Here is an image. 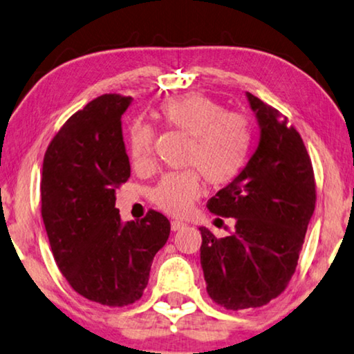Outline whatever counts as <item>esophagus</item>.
<instances>
[{
  "label": "esophagus",
  "instance_id": "obj_1",
  "mask_svg": "<svg viewBox=\"0 0 354 354\" xmlns=\"http://www.w3.org/2000/svg\"><path fill=\"white\" fill-rule=\"evenodd\" d=\"M186 226V223H183V221H171V231H179V229L181 227H184Z\"/></svg>",
  "mask_w": 354,
  "mask_h": 354
}]
</instances>
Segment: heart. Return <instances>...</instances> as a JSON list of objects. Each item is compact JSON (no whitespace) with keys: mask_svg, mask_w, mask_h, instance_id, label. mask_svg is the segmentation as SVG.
<instances>
[{"mask_svg":"<svg viewBox=\"0 0 354 354\" xmlns=\"http://www.w3.org/2000/svg\"><path fill=\"white\" fill-rule=\"evenodd\" d=\"M158 117L167 127L189 136L186 165L196 167L213 186L232 181L247 163L252 146L245 118L210 97L191 93L162 104ZM152 128L134 122L128 128L127 149L131 163L144 168L152 157ZM201 194V176L196 170L168 173L152 189V202L170 215H186Z\"/></svg>","mask_w":354,"mask_h":354,"instance_id":"heart-1","label":"heart"}]
</instances>
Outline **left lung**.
Returning <instances> with one entry per match:
<instances>
[{
	"instance_id": "left-lung-1",
	"label": "left lung",
	"mask_w": 354,
	"mask_h": 354,
	"mask_svg": "<svg viewBox=\"0 0 354 354\" xmlns=\"http://www.w3.org/2000/svg\"><path fill=\"white\" fill-rule=\"evenodd\" d=\"M260 139L242 171L208 201L215 215L236 220L218 239L201 227L207 292L227 310L258 308L276 298L295 272L316 205V184L305 144L279 112L245 93Z\"/></svg>"
}]
</instances>
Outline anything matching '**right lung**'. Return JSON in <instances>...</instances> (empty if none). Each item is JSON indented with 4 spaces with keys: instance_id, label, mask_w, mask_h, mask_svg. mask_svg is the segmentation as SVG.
<instances>
[{
    "instance_id": "obj_1",
    "label": "right lung",
    "mask_w": 354,
    "mask_h": 354,
    "mask_svg": "<svg viewBox=\"0 0 354 354\" xmlns=\"http://www.w3.org/2000/svg\"><path fill=\"white\" fill-rule=\"evenodd\" d=\"M131 97L104 94L68 118L43 160L41 216L59 270L73 290L107 306L142 297L170 221L149 210L123 223L115 189L131 173L122 115Z\"/></svg>"
}]
</instances>
